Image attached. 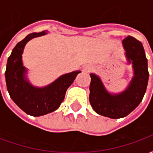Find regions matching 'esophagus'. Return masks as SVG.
Returning <instances> with one entry per match:
<instances>
[{"mask_svg": "<svg viewBox=\"0 0 153 153\" xmlns=\"http://www.w3.org/2000/svg\"><path fill=\"white\" fill-rule=\"evenodd\" d=\"M92 69H93V67L90 66V65H84V66L83 67V71H84V72H90L91 70H92Z\"/></svg>", "mask_w": 153, "mask_h": 153, "instance_id": "esophagus-1", "label": "esophagus"}]
</instances>
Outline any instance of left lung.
Wrapping results in <instances>:
<instances>
[{
    "label": "left lung",
    "mask_w": 153,
    "mask_h": 153,
    "mask_svg": "<svg viewBox=\"0 0 153 153\" xmlns=\"http://www.w3.org/2000/svg\"><path fill=\"white\" fill-rule=\"evenodd\" d=\"M122 47L128 65H132L134 76L123 92L111 93L98 75L90 74L89 102L94 111L111 119L125 117L139 105L148 86L149 73L148 60L143 44L128 36L122 41Z\"/></svg>",
    "instance_id": "left-lung-1"
}]
</instances>
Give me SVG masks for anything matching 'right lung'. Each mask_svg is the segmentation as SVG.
<instances>
[{"mask_svg":"<svg viewBox=\"0 0 153 153\" xmlns=\"http://www.w3.org/2000/svg\"><path fill=\"white\" fill-rule=\"evenodd\" d=\"M47 33H33L19 42L7 60L5 76L10 97L17 106L32 116H41L53 112L64 101L68 88L73 83L79 70L65 74L45 87L33 86L27 78L28 70L24 66L22 54L25 45L33 38Z\"/></svg>","mask_w":153,"mask_h":153,"instance_id":"right-lung-1","label":"right lung"}]
</instances>
